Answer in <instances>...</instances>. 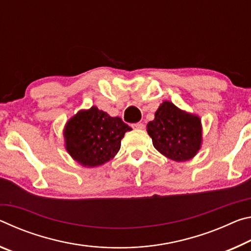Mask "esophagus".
Segmentation results:
<instances>
[{
    "mask_svg": "<svg viewBox=\"0 0 251 251\" xmlns=\"http://www.w3.org/2000/svg\"><path fill=\"white\" fill-rule=\"evenodd\" d=\"M132 128L138 129V130H142V129H145V125L141 122H138V123H134V125H132Z\"/></svg>",
    "mask_w": 251,
    "mask_h": 251,
    "instance_id": "34e87169",
    "label": "esophagus"
}]
</instances>
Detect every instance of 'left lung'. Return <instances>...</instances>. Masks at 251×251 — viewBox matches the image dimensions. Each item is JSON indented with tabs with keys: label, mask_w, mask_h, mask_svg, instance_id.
<instances>
[{
	"label": "left lung",
	"mask_w": 251,
	"mask_h": 251,
	"mask_svg": "<svg viewBox=\"0 0 251 251\" xmlns=\"http://www.w3.org/2000/svg\"><path fill=\"white\" fill-rule=\"evenodd\" d=\"M148 134L160 153L175 161H187L195 157L202 142L201 120L169 101H163L154 113V120L147 125Z\"/></svg>",
	"instance_id": "obj_1"
}]
</instances>
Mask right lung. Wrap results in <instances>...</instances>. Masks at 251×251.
<instances>
[{"mask_svg":"<svg viewBox=\"0 0 251 251\" xmlns=\"http://www.w3.org/2000/svg\"><path fill=\"white\" fill-rule=\"evenodd\" d=\"M132 130L119 117H110L92 106L81 110L64 126L63 135L69 154L83 167H97L118 153L126 131Z\"/></svg>","mask_w":251,"mask_h":251,"instance_id":"right-lung-1","label":"right lung"}]
</instances>
